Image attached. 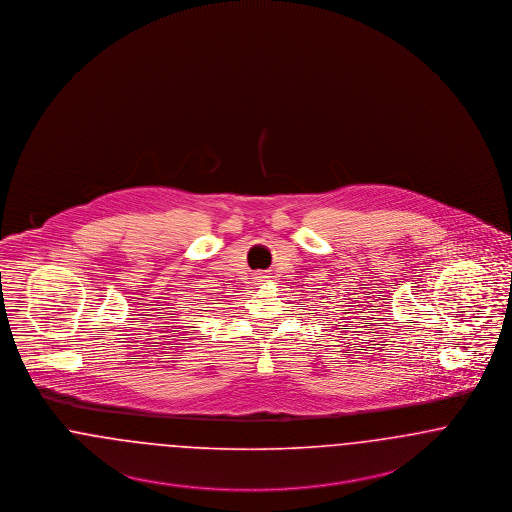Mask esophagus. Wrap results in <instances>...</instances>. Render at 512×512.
Instances as JSON below:
<instances>
[{
  "instance_id": "obj_1",
  "label": "esophagus",
  "mask_w": 512,
  "mask_h": 512,
  "mask_svg": "<svg viewBox=\"0 0 512 512\" xmlns=\"http://www.w3.org/2000/svg\"><path fill=\"white\" fill-rule=\"evenodd\" d=\"M258 279H260V281H264V279H266V275H260V277H258Z\"/></svg>"
}]
</instances>
